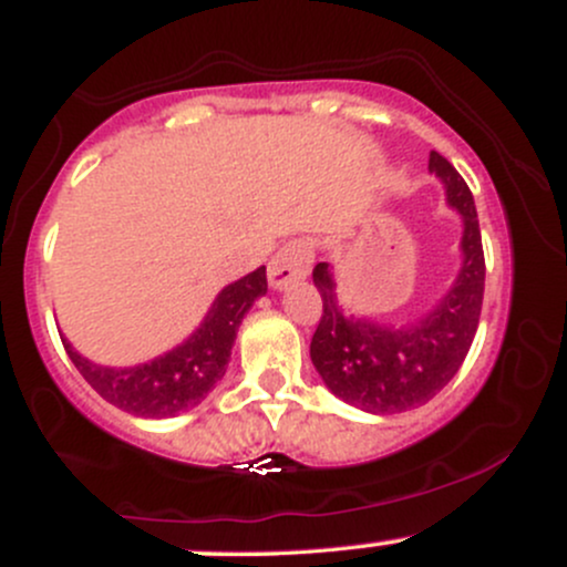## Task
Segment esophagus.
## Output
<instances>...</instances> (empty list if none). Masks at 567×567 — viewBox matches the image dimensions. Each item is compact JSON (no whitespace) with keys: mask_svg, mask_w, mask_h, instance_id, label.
<instances>
[{"mask_svg":"<svg viewBox=\"0 0 567 567\" xmlns=\"http://www.w3.org/2000/svg\"><path fill=\"white\" fill-rule=\"evenodd\" d=\"M315 261V247L309 239H290L271 256L269 261V285L275 290L288 288L296 279H306Z\"/></svg>","mask_w":567,"mask_h":567,"instance_id":"obj_1","label":"esophagus"}]
</instances>
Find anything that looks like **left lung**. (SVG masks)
Wrapping results in <instances>:
<instances>
[{"instance_id":"1","label":"left lung","mask_w":567,"mask_h":567,"mask_svg":"<svg viewBox=\"0 0 567 567\" xmlns=\"http://www.w3.org/2000/svg\"><path fill=\"white\" fill-rule=\"evenodd\" d=\"M429 173L445 184L447 205L464 220L461 271L453 288L419 322L379 324L343 317L328 264H317L322 320L311 336V362L324 386L349 405L368 413H402L440 394L470 354L483 311L485 252L474 197L458 171L442 154H429Z\"/></svg>"}]
</instances>
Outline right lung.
I'll return each mask as SVG.
<instances>
[{"mask_svg": "<svg viewBox=\"0 0 567 567\" xmlns=\"http://www.w3.org/2000/svg\"><path fill=\"white\" fill-rule=\"evenodd\" d=\"M266 266L231 282L218 292L205 322L188 341L167 354L135 368H103L76 354L74 347L61 338L82 379L114 408L127 410L143 419H171L197 408L224 379L229 365L234 338L252 301L264 296Z\"/></svg>", "mask_w": 567, "mask_h": 567, "instance_id": "right-lung-1", "label": "right lung"}]
</instances>
